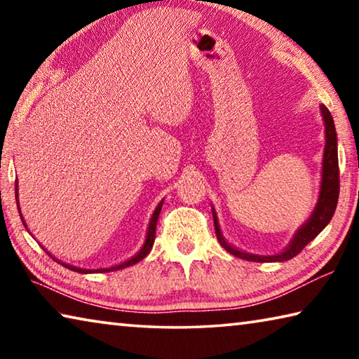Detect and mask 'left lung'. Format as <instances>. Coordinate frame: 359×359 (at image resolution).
<instances>
[{"instance_id":"1","label":"left lung","mask_w":359,"mask_h":359,"mask_svg":"<svg viewBox=\"0 0 359 359\" xmlns=\"http://www.w3.org/2000/svg\"><path fill=\"white\" fill-rule=\"evenodd\" d=\"M321 115L325 120V135H326V145H325V154H323V171H321V187H320V196L318 203L315 205L312 215L309 220L302 224V226L296 231L294 238L291 239L290 245L285 248L282 253L278 255H267V257H261V255H252L241 252L233 245H229L224 241L220 226H218L217 214L215 210H212L214 214V224H215V234L217 239L220 242V245L224 250L229 252L234 257L247 261H257V263H267V261H288L293 257H296L309 242L313 241L317 236L326 228V224L331 222V218L336 212L337 208V199H339V160H337V135L336 128H334V120L331 112L327 111L325 106L320 107Z\"/></svg>"}]
</instances>
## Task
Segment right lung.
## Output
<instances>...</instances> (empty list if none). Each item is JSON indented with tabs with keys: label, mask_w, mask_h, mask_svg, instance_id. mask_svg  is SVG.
Segmentation results:
<instances>
[{
	"label": "right lung",
	"mask_w": 359,
	"mask_h": 359,
	"mask_svg": "<svg viewBox=\"0 0 359 359\" xmlns=\"http://www.w3.org/2000/svg\"><path fill=\"white\" fill-rule=\"evenodd\" d=\"M17 198H19V193H17V180H15V201H19V199H17ZM161 205H163V201L156 205V209H155V212H154V215H151V220H150V223H149V229H147V238H145V242H144L142 248H141V250H139V253H137V255H135V257L130 258L128 261H125V263L117 264V266H112V267H106V269H96V271H95V269H82V267L69 266V264H66V263H62V261H58V263H62L65 267H68V269H71V271H74V272H81V274H88V272H109V271H118V269H123V267H128V266H133V264L139 263V261H141V259H144L145 257H147L149 252L151 250V247H154L156 222H158V215H160V212H161ZM17 208H19V204H17ZM19 212H20V208H19ZM20 218H22V222H23V226L27 228V223H25V220H23L22 214H20ZM53 259H55V258H53Z\"/></svg>",
	"instance_id": "right-lung-1"
}]
</instances>
